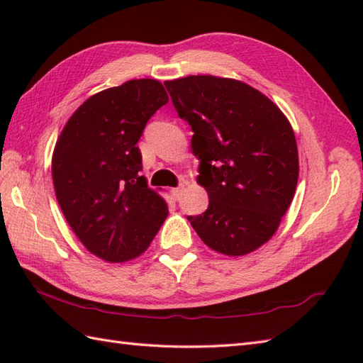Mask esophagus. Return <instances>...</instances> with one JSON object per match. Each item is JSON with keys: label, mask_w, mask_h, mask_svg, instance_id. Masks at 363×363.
<instances>
[{"label": "esophagus", "mask_w": 363, "mask_h": 363, "mask_svg": "<svg viewBox=\"0 0 363 363\" xmlns=\"http://www.w3.org/2000/svg\"><path fill=\"white\" fill-rule=\"evenodd\" d=\"M184 184H181L179 187H176V189H173L172 190V194H173V196H174V199H181V196H182V191H184Z\"/></svg>", "instance_id": "1"}]
</instances>
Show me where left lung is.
Returning a JSON list of instances; mask_svg holds the SVG:
<instances>
[{
	"label": "left lung",
	"mask_w": 363,
	"mask_h": 363,
	"mask_svg": "<svg viewBox=\"0 0 363 363\" xmlns=\"http://www.w3.org/2000/svg\"><path fill=\"white\" fill-rule=\"evenodd\" d=\"M164 84L194 130L198 182L209 195L206 212L187 220L213 251L257 250L276 233L296 190L298 148L289 120L240 81L187 76Z\"/></svg>",
	"instance_id": "obj_1"
}]
</instances>
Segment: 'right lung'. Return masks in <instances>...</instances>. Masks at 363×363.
<instances>
[{
    "mask_svg": "<svg viewBox=\"0 0 363 363\" xmlns=\"http://www.w3.org/2000/svg\"><path fill=\"white\" fill-rule=\"evenodd\" d=\"M168 95L156 79H133L90 96L67 121L52 154V182L68 225L107 262L140 256L168 215L148 189L137 148Z\"/></svg>",
    "mask_w": 363,
    "mask_h": 363,
    "instance_id": "obj_1",
    "label": "right lung"
}]
</instances>
